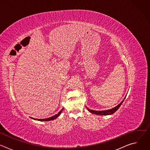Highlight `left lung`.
Wrapping results in <instances>:
<instances>
[{"label": "left lung", "instance_id": "8db88e82", "mask_svg": "<svg viewBox=\"0 0 150 150\" xmlns=\"http://www.w3.org/2000/svg\"><path fill=\"white\" fill-rule=\"evenodd\" d=\"M124 98V100H125ZM124 100L119 104L117 105V106H116L115 108L112 109H110V110H104V111H95V110H90L89 109H88L87 108V109H88V110L92 113H94V114H96V115H112L113 113H114L115 112H116L118 109L120 108V106L122 105V103L123 102Z\"/></svg>", "mask_w": 150, "mask_h": 150}]
</instances>
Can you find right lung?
I'll list each match as a JSON object with an SVG mask.
<instances>
[{"mask_svg": "<svg viewBox=\"0 0 150 150\" xmlns=\"http://www.w3.org/2000/svg\"><path fill=\"white\" fill-rule=\"evenodd\" d=\"M63 108L57 114V115H54V116H52V117H49V118H47V119H34V118H33V117H31L32 119H35V120H40V121H49V120H54V119H56V118H57L60 115V113H61V112H62V110H63Z\"/></svg>", "mask_w": 150, "mask_h": 150, "instance_id": "obj_1", "label": "right lung"}]
</instances>
